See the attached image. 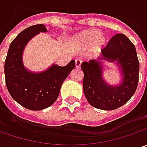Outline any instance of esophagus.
<instances>
[{
    "label": "esophagus",
    "mask_w": 147,
    "mask_h": 147,
    "mask_svg": "<svg viewBox=\"0 0 147 147\" xmlns=\"http://www.w3.org/2000/svg\"><path fill=\"white\" fill-rule=\"evenodd\" d=\"M81 65H82V59H77L75 60V66H76V68H79L81 66Z\"/></svg>",
    "instance_id": "34e87169"
}]
</instances>
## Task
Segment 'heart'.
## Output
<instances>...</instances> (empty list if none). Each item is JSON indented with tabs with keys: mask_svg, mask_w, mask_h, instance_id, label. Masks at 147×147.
<instances>
[{
	"mask_svg": "<svg viewBox=\"0 0 147 147\" xmlns=\"http://www.w3.org/2000/svg\"><path fill=\"white\" fill-rule=\"evenodd\" d=\"M75 41L82 46H89L93 42V49L98 51L104 45L105 37L103 34H98V32L96 30H86L78 34L75 37Z\"/></svg>",
	"mask_w": 147,
	"mask_h": 147,
	"instance_id": "1",
	"label": "heart"
}]
</instances>
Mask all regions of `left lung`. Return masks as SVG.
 <instances>
[{
  "instance_id": "obj_1",
  "label": "left lung",
  "mask_w": 147,
  "mask_h": 147,
  "mask_svg": "<svg viewBox=\"0 0 147 147\" xmlns=\"http://www.w3.org/2000/svg\"><path fill=\"white\" fill-rule=\"evenodd\" d=\"M102 57L99 59L118 60L123 73V82L119 86L107 85L102 78L100 61H84L81 65L83 71V92L89 104L104 110L118 109L127 103L135 93L138 84L139 61L135 46L123 33L111 37L101 50Z\"/></svg>"
}]
</instances>
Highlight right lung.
<instances>
[{
	"mask_svg": "<svg viewBox=\"0 0 147 147\" xmlns=\"http://www.w3.org/2000/svg\"><path fill=\"white\" fill-rule=\"evenodd\" d=\"M40 32H47L43 24L31 26L21 32L10 43L5 61V78L9 92L15 101L31 110H43L54 104L62 83L75 68V60H71L65 67L54 65L40 74L25 69L22 62L24 48Z\"/></svg>",
	"mask_w": 147,
	"mask_h": 147,
	"instance_id": "1",
	"label": "right lung"
}]
</instances>
